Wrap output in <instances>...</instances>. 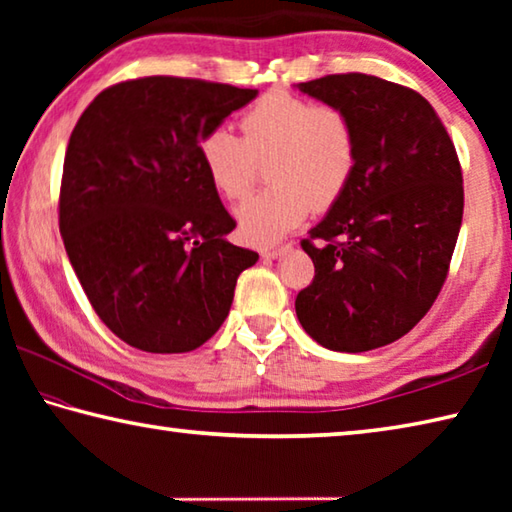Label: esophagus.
I'll return each mask as SVG.
<instances>
[{"mask_svg": "<svg viewBox=\"0 0 512 512\" xmlns=\"http://www.w3.org/2000/svg\"><path fill=\"white\" fill-rule=\"evenodd\" d=\"M287 248L289 246H264L262 250H259V253H262L264 259H275L277 255H282Z\"/></svg>", "mask_w": 512, "mask_h": 512, "instance_id": "obj_1", "label": "esophagus"}]
</instances>
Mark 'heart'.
I'll return each instance as SVG.
<instances>
[{
  "label": "heart",
  "mask_w": 512,
  "mask_h": 512,
  "mask_svg": "<svg viewBox=\"0 0 512 512\" xmlns=\"http://www.w3.org/2000/svg\"><path fill=\"white\" fill-rule=\"evenodd\" d=\"M241 137L214 126L198 140V158L212 187L239 201L268 162L271 187L237 207L241 235L268 244L305 219L325 212L350 187L359 162L352 117L336 103H316L284 90L266 92L239 119Z\"/></svg>",
  "instance_id": "obj_1"
}]
</instances>
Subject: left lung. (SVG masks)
I'll use <instances>...</instances> for the list:
<instances>
[{
	"mask_svg": "<svg viewBox=\"0 0 512 512\" xmlns=\"http://www.w3.org/2000/svg\"><path fill=\"white\" fill-rule=\"evenodd\" d=\"M352 117L359 162L350 187L300 246L314 280L300 325L336 352H368L420 323L447 280L463 219L461 162L431 103L370 74L300 83Z\"/></svg>",
	"mask_w": 512,
	"mask_h": 512,
	"instance_id": "obj_1",
	"label": "left lung"
}]
</instances>
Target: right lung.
Masks as SVG:
<instances>
[{
    "label": "right lung",
    "mask_w": 512,
    "mask_h": 512,
    "mask_svg": "<svg viewBox=\"0 0 512 512\" xmlns=\"http://www.w3.org/2000/svg\"><path fill=\"white\" fill-rule=\"evenodd\" d=\"M257 97L183 76L99 92L65 151L58 225L92 309L137 350L192 352L228 316L257 253L225 235L237 221L198 158V140Z\"/></svg>",
    "instance_id": "right-lung-1"
}]
</instances>
